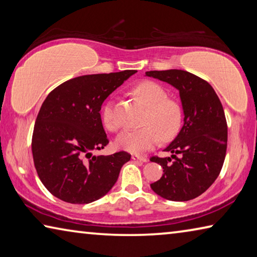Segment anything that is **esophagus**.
I'll return each mask as SVG.
<instances>
[{"instance_id": "esophagus-1", "label": "esophagus", "mask_w": 257, "mask_h": 257, "mask_svg": "<svg viewBox=\"0 0 257 257\" xmlns=\"http://www.w3.org/2000/svg\"><path fill=\"white\" fill-rule=\"evenodd\" d=\"M132 159L134 160V161H139V162H143V163H145V162H147V158H144V156H141V155H137V154H134L133 156H132Z\"/></svg>"}]
</instances>
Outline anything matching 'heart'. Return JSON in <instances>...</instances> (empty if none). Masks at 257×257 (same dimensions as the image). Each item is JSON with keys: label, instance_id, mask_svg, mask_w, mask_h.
I'll return each mask as SVG.
<instances>
[{"label": "heart", "instance_id": "heart-1", "mask_svg": "<svg viewBox=\"0 0 257 257\" xmlns=\"http://www.w3.org/2000/svg\"><path fill=\"white\" fill-rule=\"evenodd\" d=\"M133 93L146 107L143 119L145 127L128 130L115 139L118 149L129 153H144L162 141H170L179 133L182 121L181 107L177 102L168 98L167 92L154 81H143L134 87ZM102 121L110 132H116L120 123L116 120L111 103L103 107Z\"/></svg>", "mask_w": 257, "mask_h": 257}]
</instances>
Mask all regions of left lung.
<instances>
[{
	"instance_id": "left-lung-1",
	"label": "left lung",
	"mask_w": 257,
	"mask_h": 257,
	"mask_svg": "<svg viewBox=\"0 0 257 257\" xmlns=\"http://www.w3.org/2000/svg\"><path fill=\"white\" fill-rule=\"evenodd\" d=\"M145 75L179 90L184 111V125L164 150L172 155L151 158L163 168L161 179L151 188L169 201H190L208 189L222 169L228 142L222 104L207 81L188 71L171 69Z\"/></svg>"
}]
</instances>
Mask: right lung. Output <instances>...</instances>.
I'll use <instances>...</instances> for the list:
<instances>
[{"mask_svg":"<svg viewBox=\"0 0 257 257\" xmlns=\"http://www.w3.org/2000/svg\"><path fill=\"white\" fill-rule=\"evenodd\" d=\"M136 70L86 75L47 95L35 122L32 151L43 185L71 204L97 201L118 180L127 152L94 155L108 144L99 111L103 102Z\"/></svg>","mask_w":257,"mask_h":257,"instance_id":"add662e5","label":"right lung"}]
</instances>
